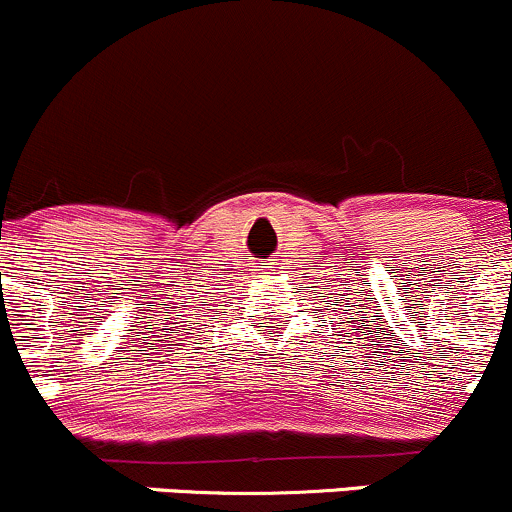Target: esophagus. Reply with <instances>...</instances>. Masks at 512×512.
<instances>
[{"label":"esophagus","mask_w":512,"mask_h":512,"mask_svg":"<svg viewBox=\"0 0 512 512\" xmlns=\"http://www.w3.org/2000/svg\"><path fill=\"white\" fill-rule=\"evenodd\" d=\"M263 268H273V266H263Z\"/></svg>","instance_id":"34e87169"}]
</instances>
